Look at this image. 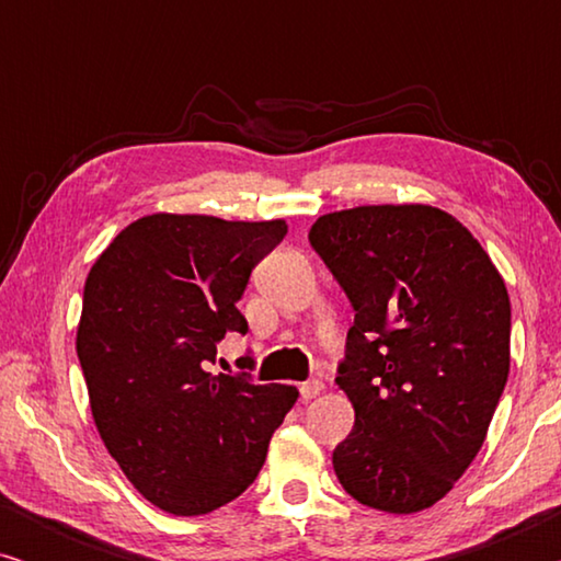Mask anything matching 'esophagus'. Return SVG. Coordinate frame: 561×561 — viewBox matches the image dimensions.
Wrapping results in <instances>:
<instances>
[{
  "mask_svg": "<svg viewBox=\"0 0 561 561\" xmlns=\"http://www.w3.org/2000/svg\"><path fill=\"white\" fill-rule=\"evenodd\" d=\"M319 393H321L319 380H306L298 386V396H301V401H311V398H317Z\"/></svg>",
  "mask_w": 561,
  "mask_h": 561,
  "instance_id": "esophagus-1",
  "label": "esophagus"
}]
</instances>
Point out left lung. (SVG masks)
<instances>
[{
    "instance_id": "8db88e82",
    "label": "left lung",
    "mask_w": 561,
    "mask_h": 561,
    "mask_svg": "<svg viewBox=\"0 0 561 561\" xmlns=\"http://www.w3.org/2000/svg\"><path fill=\"white\" fill-rule=\"evenodd\" d=\"M309 242L355 309L336 386L355 426L332 462L370 508L424 511L485 442L511 367V301L480 242L424 204L324 214Z\"/></svg>"
}]
</instances>
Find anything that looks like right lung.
<instances>
[{
    "label": "right lung",
    "mask_w": 561,
    "mask_h": 561,
    "mask_svg": "<svg viewBox=\"0 0 561 561\" xmlns=\"http://www.w3.org/2000/svg\"><path fill=\"white\" fill-rule=\"evenodd\" d=\"M286 221L152 214L114 237L83 286L76 352L96 428L127 480L173 516L242 495L298 390L211 375L237 304ZM250 370H252V357Z\"/></svg>",
    "instance_id": "right-lung-1"
}]
</instances>
